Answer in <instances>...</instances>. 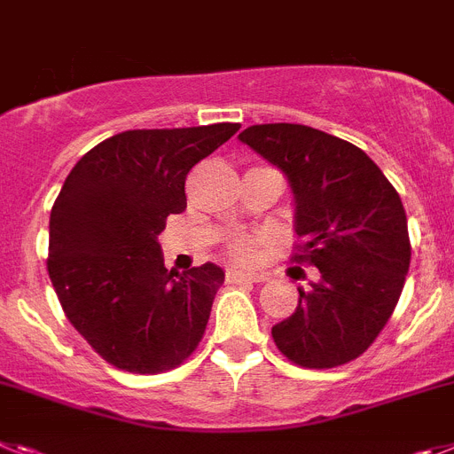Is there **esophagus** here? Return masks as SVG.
<instances>
[{"instance_id": "obj_1", "label": "esophagus", "mask_w": 454, "mask_h": 454, "mask_svg": "<svg viewBox=\"0 0 454 454\" xmlns=\"http://www.w3.org/2000/svg\"><path fill=\"white\" fill-rule=\"evenodd\" d=\"M228 283H242V281H249V283H262L267 281V274L265 271H239V270H231L228 271Z\"/></svg>"}]
</instances>
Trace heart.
<instances>
[{"instance_id": "1", "label": "heart", "mask_w": 454, "mask_h": 454, "mask_svg": "<svg viewBox=\"0 0 454 454\" xmlns=\"http://www.w3.org/2000/svg\"><path fill=\"white\" fill-rule=\"evenodd\" d=\"M231 254L238 260H251L254 258V242L247 238H235L231 242Z\"/></svg>"}]
</instances>
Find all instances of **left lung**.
<instances>
[{
	"mask_svg": "<svg viewBox=\"0 0 454 454\" xmlns=\"http://www.w3.org/2000/svg\"><path fill=\"white\" fill-rule=\"evenodd\" d=\"M239 141L281 168L294 196V260L320 276L297 287L294 313L271 326L301 368L354 361L380 336L411 260L407 215L381 168L349 141L309 125H251Z\"/></svg>",
	"mask_w": 454,
	"mask_h": 454,
	"instance_id": "1",
	"label": "left lung"
}]
</instances>
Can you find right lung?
Segmentation results:
<instances>
[{
	"instance_id": "right-lung-1",
	"label": "right lung",
	"mask_w": 454,
	"mask_h": 454,
	"mask_svg": "<svg viewBox=\"0 0 454 454\" xmlns=\"http://www.w3.org/2000/svg\"><path fill=\"white\" fill-rule=\"evenodd\" d=\"M238 123L128 129L73 167L50 215L47 271L61 309L107 364L137 374L194 352L223 283L215 262L168 271L160 232L187 207L184 178Z\"/></svg>"
}]
</instances>
